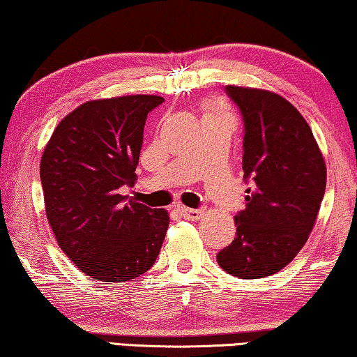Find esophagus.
<instances>
[{"mask_svg":"<svg viewBox=\"0 0 357 357\" xmlns=\"http://www.w3.org/2000/svg\"><path fill=\"white\" fill-rule=\"evenodd\" d=\"M178 211L185 218H188V220H199V218L204 215V209H188V207L180 206Z\"/></svg>","mask_w":357,"mask_h":357,"instance_id":"esophagus-1","label":"esophagus"}]
</instances>
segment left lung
Listing matches in <instances>:
<instances>
[{
  "label": "left lung",
  "mask_w": 357,
  "mask_h": 357,
  "mask_svg": "<svg viewBox=\"0 0 357 357\" xmlns=\"http://www.w3.org/2000/svg\"><path fill=\"white\" fill-rule=\"evenodd\" d=\"M244 123L245 207L236 238L217 254L225 271L259 279L281 271L303 248L326 193V162L305 118L270 91L227 86Z\"/></svg>",
  "instance_id": "left-lung-1"
}]
</instances>
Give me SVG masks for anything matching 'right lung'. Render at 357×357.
Segmentation results:
<instances>
[{
  "mask_svg": "<svg viewBox=\"0 0 357 357\" xmlns=\"http://www.w3.org/2000/svg\"><path fill=\"white\" fill-rule=\"evenodd\" d=\"M162 102L158 96L86 102L59 123L43 153L46 215L59 248L103 282L150 270L167 231V211L123 195L137 180L148 113Z\"/></svg>",
  "mask_w": 357,
  "mask_h": 357,
  "instance_id": "add662e5",
  "label": "right lung"
}]
</instances>
